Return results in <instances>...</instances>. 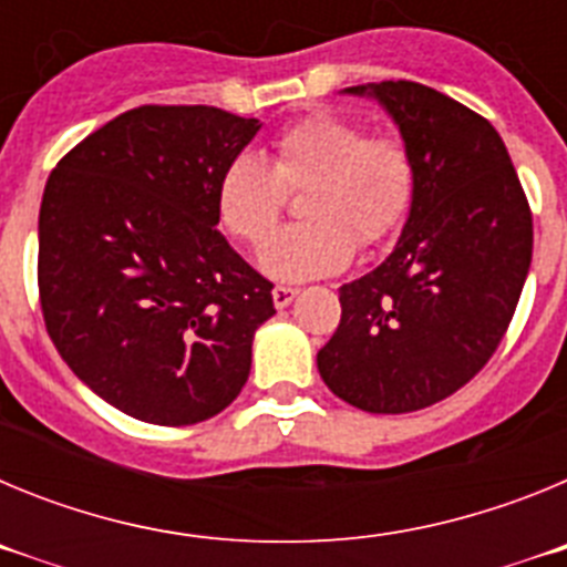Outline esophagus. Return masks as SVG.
<instances>
[{
	"mask_svg": "<svg viewBox=\"0 0 567 567\" xmlns=\"http://www.w3.org/2000/svg\"><path fill=\"white\" fill-rule=\"evenodd\" d=\"M295 298H298V289L295 287H275L272 289V300L278 309H287Z\"/></svg>",
	"mask_w": 567,
	"mask_h": 567,
	"instance_id": "34e87169",
	"label": "esophagus"
}]
</instances>
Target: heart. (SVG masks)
<instances>
[{
    "label": "heart",
    "mask_w": 567,
    "mask_h": 567,
    "mask_svg": "<svg viewBox=\"0 0 567 567\" xmlns=\"http://www.w3.org/2000/svg\"><path fill=\"white\" fill-rule=\"evenodd\" d=\"M417 169L403 138L365 133L338 110H315L272 138V158L238 153L221 169L215 204L229 235L260 247L271 237L286 193L305 189L303 225L276 236L260 267L278 280L334 275L358 247H378L412 207Z\"/></svg>",
    "instance_id": "1"
}]
</instances>
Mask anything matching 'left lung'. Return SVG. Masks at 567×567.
Segmentation results:
<instances>
[{"instance_id":"8db88e82","label":"left lung","mask_w":567,"mask_h":567,"mask_svg":"<svg viewBox=\"0 0 567 567\" xmlns=\"http://www.w3.org/2000/svg\"><path fill=\"white\" fill-rule=\"evenodd\" d=\"M346 93L389 110L417 184L394 252L340 287V327L318 352V372L363 412H417L497 352L530 267L534 221L488 118L417 82Z\"/></svg>"}]
</instances>
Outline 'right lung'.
<instances>
[{
    "instance_id": "add662e5",
    "label": "right lung",
    "mask_w": 567,
    "mask_h": 567,
    "mask_svg": "<svg viewBox=\"0 0 567 567\" xmlns=\"http://www.w3.org/2000/svg\"><path fill=\"white\" fill-rule=\"evenodd\" d=\"M258 130V118L207 104H144L50 173L44 327L73 374L130 417L202 423L247 383L272 284L215 229V189Z\"/></svg>"
}]
</instances>
